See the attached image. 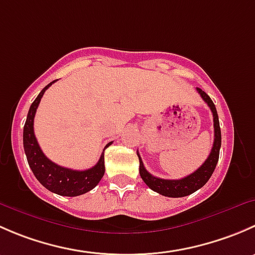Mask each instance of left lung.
<instances>
[{
	"mask_svg": "<svg viewBox=\"0 0 255 255\" xmlns=\"http://www.w3.org/2000/svg\"><path fill=\"white\" fill-rule=\"evenodd\" d=\"M197 92L200 94V96L202 97L205 102L208 105V107L211 109L213 116V128H215V140H213V146L211 149V153L208 155V158L205 160V163L197 169L196 171H194L190 175L182 177L179 180H166V179H160V177L153 176L150 173L145 170L144 168V164L142 161V158L138 154V158H139V174L140 177L143 179V181L150 187L153 191L158 192V194L163 195V196L168 197H184L187 195L192 194V192L197 191L199 189H201L205 184L208 181L211 175L215 171L216 165H217L218 156H220V148H221V128H220V121H218V115L217 110H216L215 104L212 102V100L210 99V96L205 91H202L201 89L197 87Z\"/></svg>",
	"mask_w": 255,
	"mask_h": 255,
	"instance_id": "obj_1",
	"label": "left lung"
}]
</instances>
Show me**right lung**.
<instances>
[{"label":"right lung","mask_w":255,"mask_h":255,"mask_svg":"<svg viewBox=\"0 0 255 255\" xmlns=\"http://www.w3.org/2000/svg\"><path fill=\"white\" fill-rule=\"evenodd\" d=\"M55 81L56 80H54L50 84H48L30 105L24 128H23V146H24V153L27 155L29 168L32 169L38 181L54 194L74 197L86 194L99 184L105 174V155L102 153L96 165L87 170H73V169L64 168L53 163L44 155L34 135L33 123H34L35 112L45 90L49 89V86H51ZM111 144L112 142L107 144L106 148Z\"/></svg>","instance_id":"obj_1"}]
</instances>
